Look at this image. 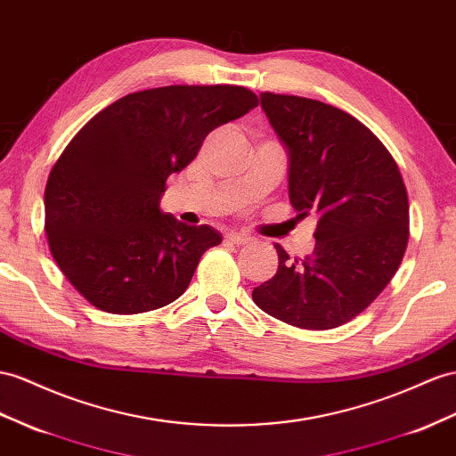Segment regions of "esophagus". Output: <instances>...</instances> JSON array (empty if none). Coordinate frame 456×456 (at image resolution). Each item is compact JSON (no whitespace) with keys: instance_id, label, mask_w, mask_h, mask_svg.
Listing matches in <instances>:
<instances>
[{"instance_id":"obj_1","label":"esophagus","mask_w":456,"mask_h":456,"mask_svg":"<svg viewBox=\"0 0 456 456\" xmlns=\"http://www.w3.org/2000/svg\"><path fill=\"white\" fill-rule=\"evenodd\" d=\"M227 240L232 244H248L252 239L248 235H240V232H227Z\"/></svg>"}]
</instances>
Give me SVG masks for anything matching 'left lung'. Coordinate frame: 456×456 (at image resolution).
Listing matches in <instances>:
<instances>
[{
	"instance_id": "1",
	"label": "left lung",
	"mask_w": 456,
	"mask_h": 456,
	"mask_svg": "<svg viewBox=\"0 0 456 456\" xmlns=\"http://www.w3.org/2000/svg\"><path fill=\"white\" fill-rule=\"evenodd\" d=\"M262 110L289 151V200L318 216L316 247L252 290L270 316L300 330H333L364 312L399 270L408 196L389 150L353 115L318 100L262 92Z\"/></svg>"
}]
</instances>
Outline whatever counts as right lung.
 <instances>
[{
  "mask_svg": "<svg viewBox=\"0 0 456 456\" xmlns=\"http://www.w3.org/2000/svg\"><path fill=\"white\" fill-rule=\"evenodd\" d=\"M258 106L244 86H161L96 113L67 144L44 192L45 235L63 275L92 306L142 314L177 300L221 232L159 209L171 173L214 128Z\"/></svg>",
  "mask_w": 456,
  "mask_h": 456,
  "instance_id": "right-lung-1",
  "label": "right lung"
}]
</instances>
